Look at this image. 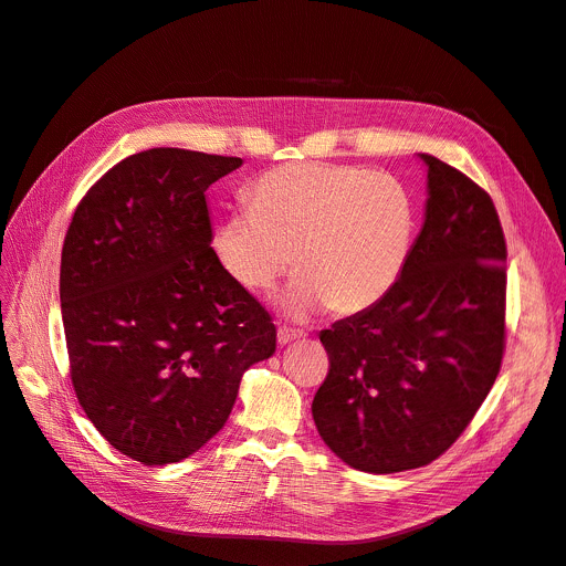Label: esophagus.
Here are the masks:
<instances>
[{"mask_svg": "<svg viewBox=\"0 0 566 566\" xmlns=\"http://www.w3.org/2000/svg\"><path fill=\"white\" fill-rule=\"evenodd\" d=\"M303 333L301 331H293V328H286V325H280L277 328V342L284 346V344H291L295 339H301Z\"/></svg>", "mask_w": 566, "mask_h": 566, "instance_id": "obj_1", "label": "esophagus"}]
</instances>
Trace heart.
Here are the masks:
<instances>
[{"mask_svg":"<svg viewBox=\"0 0 566 566\" xmlns=\"http://www.w3.org/2000/svg\"><path fill=\"white\" fill-rule=\"evenodd\" d=\"M415 238V201L392 174L360 165L291 163L250 186V206L216 231L224 271L250 291H271L301 268L284 295L293 314L378 305L401 280Z\"/></svg>","mask_w":566,"mask_h":566,"instance_id":"obj_1","label":"heart"}]
</instances>
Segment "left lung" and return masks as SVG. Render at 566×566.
<instances>
[{"label": "left lung", "instance_id": "left-lung-1", "mask_svg": "<svg viewBox=\"0 0 566 566\" xmlns=\"http://www.w3.org/2000/svg\"><path fill=\"white\" fill-rule=\"evenodd\" d=\"M424 227L385 298L321 331L328 376L312 401L323 442L388 474L448 452L497 378L507 342V243L493 199L424 156Z\"/></svg>", "mask_w": 566, "mask_h": 566}]
</instances>
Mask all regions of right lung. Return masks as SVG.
I'll return each instance as SVG.
<instances>
[{
  "label": "right lung",
  "mask_w": 566,
  "mask_h": 566,
  "mask_svg": "<svg viewBox=\"0 0 566 566\" xmlns=\"http://www.w3.org/2000/svg\"><path fill=\"white\" fill-rule=\"evenodd\" d=\"M241 158L148 148L105 171L64 238L59 298L75 397L144 465L195 454L243 371L275 353L273 316L211 248L206 190Z\"/></svg>",
  "instance_id": "1"
}]
</instances>
